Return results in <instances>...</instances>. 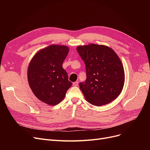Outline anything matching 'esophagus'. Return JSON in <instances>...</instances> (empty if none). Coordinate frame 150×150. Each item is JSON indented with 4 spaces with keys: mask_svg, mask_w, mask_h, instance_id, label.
<instances>
[{
    "mask_svg": "<svg viewBox=\"0 0 150 150\" xmlns=\"http://www.w3.org/2000/svg\"><path fill=\"white\" fill-rule=\"evenodd\" d=\"M74 86H78V81H76V82H74L73 84H72Z\"/></svg>",
    "mask_w": 150,
    "mask_h": 150,
    "instance_id": "34e87169",
    "label": "esophagus"
}]
</instances>
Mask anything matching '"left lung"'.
Listing matches in <instances>:
<instances>
[{"label":"left lung","instance_id":"obj_1","mask_svg":"<svg viewBox=\"0 0 150 150\" xmlns=\"http://www.w3.org/2000/svg\"><path fill=\"white\" fill-rule=\"evenodd\" d=\"M86 66V80L79 87L90 104L99 106L117 98L125 83L123 66L113 50L91 44L77 47Z\"/></svg>","mask_w":150,"mask_h":150}]
</instances>
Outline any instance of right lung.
<instances>
[{
  "label": "right lung",
  "mask_w": 150,
  "mask_h": 150,
  "mask_svg": "<svg viewBox=\"0 0 150 150\" xmlns=\"http://www.w3.org/2000/svg\"><path fill=\"white\" fill-rule=\"evenodd\" d=\"M69 52L66 46L51 45L36 53L28 70L32 91L40 101L49 105L59 103L72 86L62 63Z\"/></svg>",
  "instance_id": "add662e5"
}]
</instances>
